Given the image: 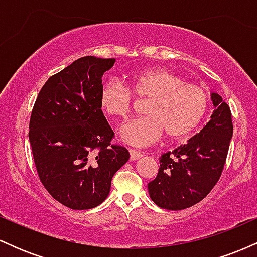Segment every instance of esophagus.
I'll use <instances>...</instances> for the list:
<instances>
[{"mask_svg": "<svg viewBox=\"0 0 257 257\" xmlns=\"http://www.w3.org/2000/svg\"><path fill=\"white\" fill-rule=\"evenodd\" d=\"M129 153H131V161H137L144 156L143 152L137 151V150H129Z\"/></svg>", "mask_w": 257, "mask_h": 257, "instance_id": "esophagus-1", "label": "esophagus"}]
</instances>
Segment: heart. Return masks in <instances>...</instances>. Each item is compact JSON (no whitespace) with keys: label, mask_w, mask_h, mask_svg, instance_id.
Masks as SVG:
<instances>
[{"label":"heart","mask_w":257,"mask_h":257,"mask_svg":"<svg viewBox=\"0 0 257 257\" xmlns=\"http://www.w3.org/2000/svg\"><path fill=\"white\" fill-rule=\"evenodd\" d=\"M132 92L147 99L144 106L146 116L123 125L119 135L124 143L138 147L155 144L163 133L173 140L186 138L199 125L209 106V95L203 87L185 83L172 70L150 69L132 75L131 89L118 79L102 85V111L111 117L126 118L133 107Z\"/></svg>","instance_id":"b5f03b06"}]
</instances>
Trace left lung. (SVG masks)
<instances>
[{
	"label": "left lung",
	"mask_w": 257,
	"mask_h": 257,
	"mask_svg": "<svg viewBox=\"0 0 257 257\" xmlns=\"http://www.w3.org/2000/svg\"><path fill=\"white\" fill-rule=\"evenodd\" d=\"M215 110L204 128L185 145L163 153L150 197L159 208L182 210L204 199L219 181L233 135L229 106L211 93Z\"/></svg>",
	"instance_id": "8db88e82"
}]
</instances>
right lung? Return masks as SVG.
<instances>
[{
	"mask_svg": "<svg viewBox=\"0 0 257 257\" xmlns=\"http://www.w3.org/2000/svg\"><path fill=\"white\" fill-rule=\"evenodd\" d=\"M114 61L77 59L48 78L31 112L29 140L38 178L53 198L73 210L101 204L129 159L125 147L111 144L114 133L100 106L102 76Z\"/></svg>",
	"mask_w": 257,
	"mask_h": 257,
	"instance_id": "obj_1",
	"label": "right lung"
}]
</instances>
